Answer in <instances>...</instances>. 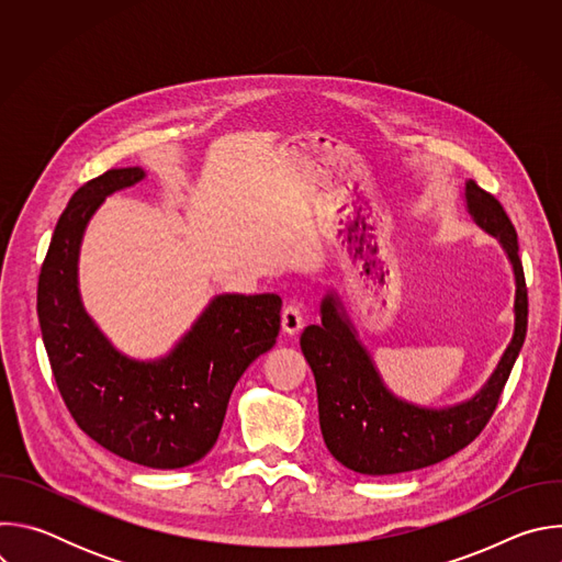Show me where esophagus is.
I'll return each instance as SVG.
<instances>
[{"mask_svg":"<svg viewBox=\"0 0 562 562\" xmlns=\"http://www.w3.org/2000/svg\"><path fill=\"white\" fill-rule=\"evenodd\" d=\"M302 327H304L302 308L295 306V304L284 306V311H282V331L289 334V336H295V334L302 331Z\"/></svg>","mask_w":562,"mask_h":562,"instance_id":"obj_1","label":"esophagus"}]
</instances>
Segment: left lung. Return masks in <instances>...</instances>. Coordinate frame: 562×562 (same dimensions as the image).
<instances>
[{
	"label": "left lung",
	"mask_w": 562,
	"mask_h": 562,
	"mask_svg": "<svg viewBox=\"0 0 562 562\" xmlns=\"http://www.w3.org/2000/svg\"><path fill=\"white\" fill-rule=\"evenodd\" d=\"M464 195L473 220L501 237L514 265V338L485 389L469 403L440 412L420 409L384 389L369 353L356 340L349 319L338 313V302L327 295L323 302V325L306 327L300 347L315 375L325 445L347 469L367 475H389L436 464L473 442L498 407L527 336V284L518 258V235L503 204L473 180L467 182Z\"/></svg>",
	"instance_id": "8db88e82"
}]
</instances>
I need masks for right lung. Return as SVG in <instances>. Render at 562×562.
<instances>
[{
	"instance_id": "obj_1",
	"label": "right lung",
	"mask_w": 562,
	"mask_h": 562,
	"mask_svg": "<svg viewBox=\"0 0 562 562\" xmlns=\"http://www.w3.org/2000/svg\"><path fill=\"white\" fill-rule=\"evenodd\" d=\"M142 178L137 167L111 169L72 193L42 262L37 317L77 427L124 460L180 469L213 449L235 382L276 345L282 300L220 295L165 360L135 362L117 353L79 302L77 251L102 200Z\"/></svg>"
}]
</instances>
